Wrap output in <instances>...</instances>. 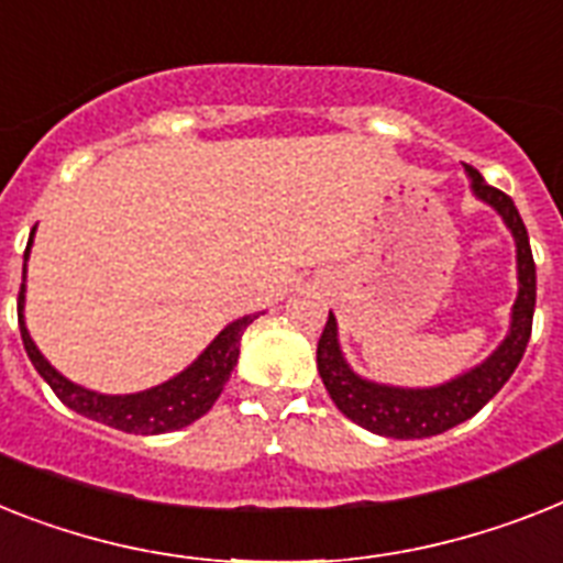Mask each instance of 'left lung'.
Returning a JSON list of instances; mask_svg holds the SVG:
<instances>
[{
	"label": "left lung",
	"mask_w": 563,
	"mask_h": 563,
	"mask_svg": "<svg viewBox=\"0 0 563 563\" xmlns=\"http://www.w3.org/2000/svg\"><path fill=\"white\" fill-rule=\"evenodd\" d=\"M465 176L472 181V194L488 208H495L504 219V225L515 236L518 297L511 306L509 332L486 361H479L477 367L465 369L463 376L451 378L445 385L393 387L369 382L346 364L344 353H341V341H338L335 314L329 312V321L323 327L321 341H318V373L323 378V387L346 419H353L355 424L378 433V437L424 440V437L451 431L454 424L472 419L488 399H495L497 390L509 382V376L527 353L534 312V260L532 249H529L527 225H523L518 208L504 190L486 185L483 176L468 164H465Z\"/></svg>",
	"instance_id": "8db88e82"
}]
</instances>
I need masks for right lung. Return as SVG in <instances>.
I'll return each instance as SVG.
<instances>
[{"label":"right lung","instance_id":"right-lung-1","mask_svg":"<svg viewBox=\"0 0 563 563\" xmlns=\"http://www.w3.org/2000/svg\"><path fill=\"white\" fill-rule=\"evenodd\" d=\"M36 231V228H34ZM34 231H31L29 249H25V263H29L31 242H34ZM25 263H22V289H20V332L25 353H29L31 364L36 373L48 382L57 399L71 408L75 413L103 422L109 428H118L123 433H167L187 428L196 422L199 416L208 413L213 408V401L219 399V393L231 378L240 358V338L249 329L251 321H257V314H245L236 318L234 323H228L213 341L202 350V355L187 364L178 376L167 378L162 385L150 387L141 393H126V396H109V393L89 390L75 382H68L59 369L48 364L40 350H36L34 338H31L29 327H25Z\"/></svg>","mask_w":563,"mask_h":563}]
</instances>
